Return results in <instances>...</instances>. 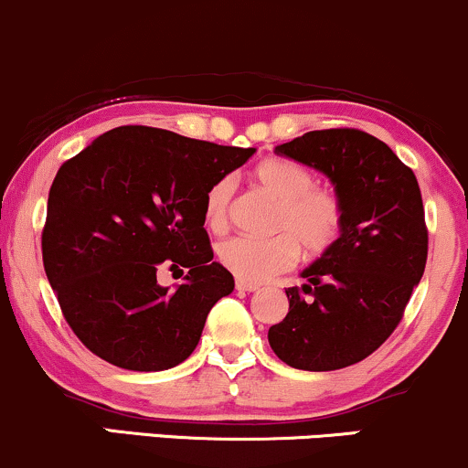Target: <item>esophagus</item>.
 <instances>
[{
	"instance_id": "esophagus-1",
	"label": "esophagus",
	"mask_w": 468,
	"mask_h": 468,
	"mask_svg": "<svg viewBox=\"0 0 468 468\" xmlns=\"http://www.w3.org/2000/svg\"><path fill=\"white\" fill-rule=\"evenodd\" d=\"M236 289L243 291V293H254V291L261 289V284L247 282V280H236Z\"/></svg>"
}]
</instances>
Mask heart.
Listing matches in <instances>:
<instances>
[{
    "instance_id": "obj_1",
    "label": "heart",
    "mask_w": 468,
    "mask_h": 468,
    "mask_svg": "<svg viewBox=\"0 0 468 468\" xmlns=\"http://www.w3.org/2000/svg\"><path fill=\"white\" fill-rule=\"evenodd\" d=\"M256 188L278 201L271 239L236 236L218 245V262L247 282L265 280L289 271L298 262L300 250L309 258L326 254L337 243L344 225L342 201L333 190L315 188L313 173L287 157H267L251 170ZM234 184L218 179L203 199V218L207 229L221 234L229 225Z\"/></svg>"
}]
</instances>
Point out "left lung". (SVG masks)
<instances>
[{"instance_id":"1","label":"left lung","mask_w":468,"mask_h":468,"mask_svg":"<svg viewBox=\"0 0 468 468\" xmlns=\"http://www.w3.org/2000/svg\"><path fill=\"white\" fill-rule=\"evenodd\" d=\"M276 153L331 179L344 225L337 243L300 273L306 284L287 289L289 313L269 328V346L298 370H339L386 342L420 282L419 181L386 142L356 129L309 131Z\"/></svg>"}]
</instances>
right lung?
Returning a JSON list of instances; mask_svg holds the SVG:
<instances>
[{"mask_svg":"<svg viewBox=\"0 0 468 468\" xmlns=\"http://www.w3.org/2000/svg\"><path fill=\"white\" fill-rule=\"evenodd\" d=\"M256 153L153 126H118L58 168L48 197L43 267L65 320L93 355L135 372L179 366L207 313L234 291L214 262L203 199ZM162 264L189 269L175 290Z\"/></svg>","mask_w":468,"mask_h":468,"instance_id":"obj_1","label":"right lung"}]
</instances>
